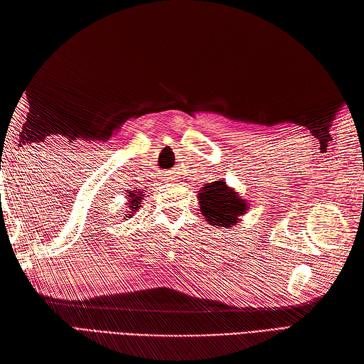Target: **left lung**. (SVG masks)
Masks as SVG:
<instances>
[{
	"label": "left lung",
	"mask_w": 364,
	"mask_h": 364,
	"mask_svg": "<svg viewBox=\"0 0 364 364\" xmlns=\"http://www.w3.org/2000/svg\"><path fill=\"white\" fill-rule=\"evenodd\" d=\"M198 206L201 215L208 225L213 228L230 229L235 226L240 217L247 213L249 203L240 197L235 189L226 184L225 180L204 184L198 191Z\"/></svg>",
	"instance_id": "1"
}]
</instances>
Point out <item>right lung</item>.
<instances>
[{"instance_id":"obj_1","label":"right lung","mask_w":364,"mask_h":364,"mask_svg":"<svg viewBox=\"0 0 364 364\" xmlns=\"http://www.w3.org/2000/svg\"><path fill=\"white\" fill-rule=\"evenodd\" d=\"M141 200H143V197L141 195H138V193H129L127 195V213L124 215V220H127V218H132L134 217V213L141 208Z\"/></svg>"}]
</instances>
